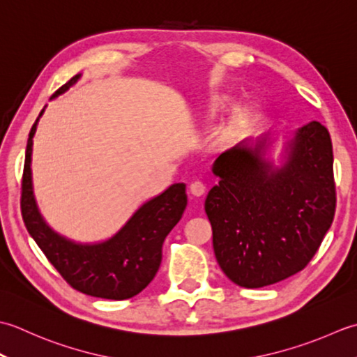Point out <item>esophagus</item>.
I'll use <instances>...</instances> for the list:
<instances>
[{
  "instance_id": "esophagus-1",
  "label": "esophagus",
  "mask_w": 357,
  "mask_h": 357,
  "mask_svg": "<svg viewBox=\"0 0 357 357\" xmlns=\"http://www.w3.org/2000/svg\"><path fill=\"white\" fill-rule=\"evenodd\" d=\"M189 192H191L194 197H202V195L206 192V186L203 185L202 181H194V183L189 186Z\"/></svg>"
}]
</instances>
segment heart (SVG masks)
I'll list each match as a JSON object with an SVG mask.
<instances>
[{
	"label": "heart",
	"instance_id": "heart-1",
	"mask_svg": "<svg viewBox=\"0 0 357 357\" xmlns=\"http://www.w3.org/2000/svg\"><path fill=\"white\" fill-rule=\"evenodd\" d=\"M231 105V97L228 93H214L206 100L205 111H203V120L211 121L215 120L219 115H222L227 111L228 106ZM251 120V111L248 106L238 105L234 106L225 117L220 128L215 130L213 137V144L217 149H223L229 146L231 143H234L238 135L242 134L245 126L248 125Z\"/></svg>",
	"mask_w": 357,
	"mask_h": 357
}]
</instances>
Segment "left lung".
I'll list each match as a JSON object with an SVG mask.
<instances>
[{
	"label": "left lung",
	"mask_w": 357,
	"mask_h": 357,
	"mask_svg": "<svg viewBox=\"0 0 357 357\" xmlns=\"http://www.w3.org/2000/svg\"><path fill=\"white\" fill-rule=\"evenodd\" d=\"M206 215L222 271L236 285L261 288L302 271L336 209L333 144L319 121L260 135L213 165Z\"/></svg>",
	"instance_id": "obj_1"
}]
</instances>
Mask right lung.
Wrapping results in <instances>:
<instances>
[{"mask_svg": "<svg viewBox=\"0 0 357 357\" xmlns=\"http://www.w3.org/2000/svg\"><path fill=\"white\" fill-rule=\"evenodd\" d=\"M75 75L52 97L63 96L78 83ZM31 129L26 148V163L21 194V213L29 234L55 270L72 288L101 299L125 301L146 288L162 264L166 236L183 215L188 195L185 183H174L135 209L126 223L105 240L77 242L55 231L43 217L33 194L32 151L38 121Z\"/></svg>", "mask_w": 357, "mask_h": 357, "instance_id": "add662e5", "label": "right lung"}]
</instances>
